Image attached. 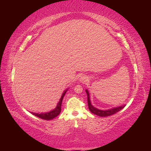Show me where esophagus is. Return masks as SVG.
Returning <instances> with one entry per match:
<instances>
[{"label": "esophagus", "instance_id": "1", "mask_svg": "<svg viewBox=\"0 0 151 151\" xmlns=\"http://www.w3.org/2000/svg\"><path fill=\"white\" fill-rule=\"evenodd\" d=\"M88 80L87 76L85 75H82L80 78L78 79V81L80 83H85Z\"/></svg>", "mask_w": 151, "mask_h": 151}]
</instances>
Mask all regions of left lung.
<instances>
[{"instance_id":"obj_1","label":"left lung","mask_w":151,"mask_h":151,"mask_svg":"<svg viewBox=\"0 0 151 151\" xmlns=\"http://www.w3.org/2000/svg\"><path fill=\"white\" fill-rule=\"evenodd\" d=\"M85 91L86 93V94H87V101H88V105L89 111H90L92 113L96 114V115H97V116H102V117L111 116V115H112V114H115L116 112L120 111L125 106V105H122V106H116V107H113V108H111L110 109H106V110L99 109L96 108V107H94L93 104H91V96H90V94H89L88 91L87 90V89H86Z\"/></svg>"}]
</instances>
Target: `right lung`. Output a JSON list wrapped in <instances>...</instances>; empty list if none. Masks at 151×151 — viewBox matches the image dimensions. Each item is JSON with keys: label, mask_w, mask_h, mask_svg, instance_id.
<instances>
[{"label": "right lung", "mask_w": 151, "mask_h": 151, "mask_svg": "<svg viewBox=\"0 0 151 151\" xmlns=\"http://www.w3.org/2000/svg\"><path fill=\"white\" fill-rule=\"evenodd\" d=\"M68 90V88H66V90H65V91L63 92L62 95H61L59 101H58V103L57 104V106H56L54 109H52V111H50L49 112H42V113H37V112H30V113H32L33 115H35L36 116L39 117V118H40L44 120H52V119L57 117L58 114L60 113L61 104H62L63 99Z\"/></svg>", "instance_id": "1"}]
</instances>
